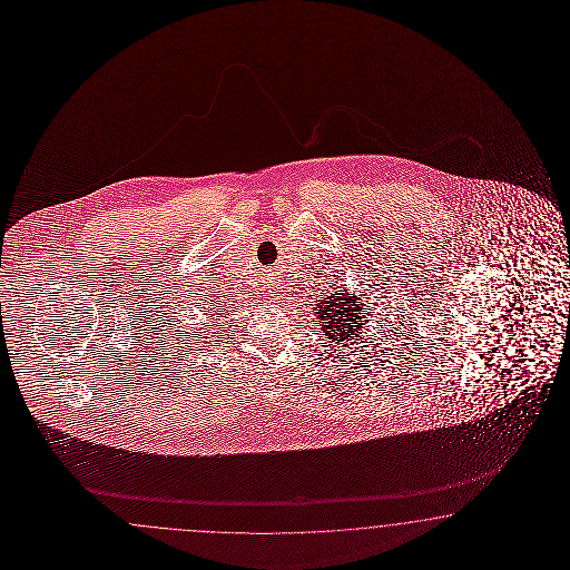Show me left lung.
<instances>
[{"mask_svg":"<svg viewBox=\"0 0 570 570\" xmlns=\"http://www.w3.org/2000/svg\"><path fill=\"white\" fill-rule=\"evenodd\" d=\"M365 309L360 296H348L346 291H336L317 303L315 311V320L320 324L317 332L324 334V338H328L330 343L336 345L348 346L355 341L362 338V330H367V315H372V311ZM338 346V351H341Z\"/></svg>","mask_w":570,"mask_h":570,"instance_id":"8db88e82","label":"left lung"}]
</instances>
